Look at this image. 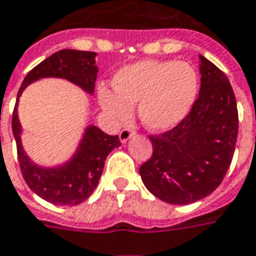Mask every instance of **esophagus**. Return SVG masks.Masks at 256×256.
<instances>
[{"mask_svg":"<svg viewBox=\"0 0 256 256\" xmlns=\"http://www.w3.org/2000/svg\"><path fill=\"white\" fill-rule=\"evenodd\" d=\"M134 134V132L133 130H130V128H123L120 133H119V138H120L122 142H128L130 138H132V136Z\"/></svg>","mask_w":256,"mask_h":256,"instance_id":"34e87169","label":"esophagus"}]
</instances>
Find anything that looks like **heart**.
Here are the masks:
<instances>
[{"instance_id":"b5f03b06","label":"heart","mask_w":256,"mask_h":256,"mask_svg":"<svg viewBox=\"0 0 256 256\" xmlns=\"http://www.w3.org/2000/svg\"><path fill=\"white\" fill-rule=\"evenodd\" d=\"M114 90L100 86L98 102L116 123L132 120L136 105L138 118L151 132L176 128L194 108L199 90L194 68L184 62L142 60L122 67L112 80Z\"/></svg>"}]
</instances>
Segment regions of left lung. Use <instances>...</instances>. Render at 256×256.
Wrapping results in <instances>:
<instances>
[{
  "label": "left lung",
  "instance_id": "1",
  "mask_svg": "<svg viewBox=\"0 0 256 256\" xmlns=\"http://www.w3.org/2000/svg\"><path fill=\"white\" fill-rule=\"evenodd\" d=\"M200 91L184 120L150 137L152 157L140 166L142 184L171 204H190L218 186L230 168L238 134L236 96L228 78L199 54Z\"/></svg>",
  "mask_w": 256,
  "mask_h": 256
}]
</instances>
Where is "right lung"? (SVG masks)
<instances>
[{"instance_id":"obj_1","label":"right lung","mask_w":256,"mask_h":256,"mask_svg":"<svg viewBox=\"0 0 256 256\" xmlns=\"http://www.w3.org/2000/svg\"><path fill=\"white\" fill-rule=\"evenodd\" d=\"M95 58L96 53L94 52L64 48L43 60L24 80L12 114V133L26 184L39 198L57 206H74L91 196L98 186L106 157L120 146L119 137L106 134L95 124H88L68 160L50 166L39 165L26 154L22 146L24 130L18 114L19 96L29 85L43 78L67 80L92 96L98 76Z\"/></svg>"}]
</instances>
